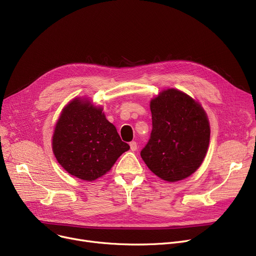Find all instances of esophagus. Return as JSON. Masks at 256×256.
Instances as JSON below:
<instances>
[{
  "mask_svg": "<svg viewBox=\"0 0 256 256\" xmlns=\"http://www.w3.org/2000/svg\"><path fill=\"white\" fill-rule=\"evenodd\" d=\"M130 150H132V152H135V150H137V143H136V141H132L130 143Z\"/></svg>",
  "mask_w": 256,
  "mask_h": 256,
  "instance_id": "esophagus-1",
  "label": "esophagus"
}]
</instances>
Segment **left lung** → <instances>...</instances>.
Masks as SVG:
<instances>
[{
    "label": "left lung",
    "instance_id": "1",
    "mask_svg": "<svg viewBox=\"0 0 256 256\" xmlns=\"http://www.w3.org/2000/svg\"><path fill=\"white\" fill-rule=\"evenodd\" d=\"M152 130L140 154L167 182L190 176L206 158L210 130L204 110L186 93L168 89L150 102Z\"/></svg>",
    "mask_w": 256,
    "mask_h": 256
}]
</instances>
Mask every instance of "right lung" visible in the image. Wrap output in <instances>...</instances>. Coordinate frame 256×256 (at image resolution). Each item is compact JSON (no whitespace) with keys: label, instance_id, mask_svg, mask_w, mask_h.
<instances>
[{"label":"right lung","instance_id":"right-lung-1","mask_svg":"<svg viewBox=\"0 0 256 256\" xmlns=\"http://www.w3.org/2000/svg\"><path fill=\"white\" fill-rule=\"evenodd\" d=\"M128 150L102 108L78 98L64 108L52 136L59 164L72 176L89 182L104 176Z\"/></svg>","mask_w":256,"mask_h":256}]
</instances>
